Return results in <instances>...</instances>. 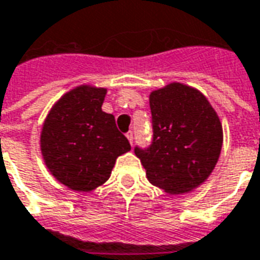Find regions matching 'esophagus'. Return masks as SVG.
<instances>
[{"label": "esophagus", "instance_id": "1", "mask_svg": "<svg viewBox=\"0 0 260 260\" xmlns=\"http://www.w3.org/2000/svg\"><path fill=\"white\" fill-rule=\"evenodd\" d=\"M126 138H128V141H129L131 145H132V143H134V131H128V132H126Z\"/></svg>", "mask_w": 260, "mask_h": 260}]
</instances>
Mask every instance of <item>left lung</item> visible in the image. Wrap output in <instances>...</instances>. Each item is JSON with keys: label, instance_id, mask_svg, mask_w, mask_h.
<instances>
[{"label": "left lung", "instance_id": "1", "mask_svg": "<svg viewBox=\"0 0 260 260\" xmlns=\"http://www.w3.org/2000/svg\"><path fill=\"white\" fill-rule=\"evenodd\" d=\"M152 142L135 146L147 180L169 193L199 186L217 163L223 129L206 97L189 86L171 83L150 94Z\"/></svg>", "mask_w": 260, "mask_h": 260}]
</instances>
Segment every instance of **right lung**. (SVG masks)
I'll list each match as a JSON object with an SVG mask.
<instances>
[{"label":"right lung","instance_id":"obj_1","mask_svg":"<svg viewBox=\"0 0 260 260\" xmlns=\"http://www.w3.org/2000/svg\"><path fill=\"white\" fill-rule=\"evenodd\" d=\"M107 90L79 86L59 99L44 121L42 153L48 170L74 191L89 192L108 180L128 139L102 104Z\"/></svg>","mask_w":260,"mask_h":260}]
</instances>
